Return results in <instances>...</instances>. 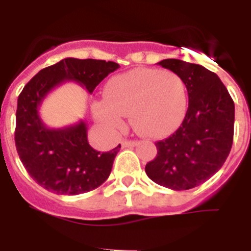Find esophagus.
Returning a JSON list of instances; mask_svg holds the SVG:
<instances>
[{
  "mask_svg": "<svg viewBox=\"0 0 251 251\" xmlns=\"http://www.w3.org/2000/svg\"><path fill=\"white\" fill-rule=\"evenodd\" d=\"M137 145L136 141H123L122 142V146L123 147H134Z\"/></svg>",
  "mask_w": 251,
  "mask_h": 251,
  "instance_id": "obj_1",
  "label": "esophagus"
}]
</instances>
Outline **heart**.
Listing matches in <instances>:
<instances>
[{
  "instance_id": "b5f03b06",
  "label": "heart",
  "mask_w": 251,
  "mask_h": 251,
  "mask_svg": "<svg viewBox=\"0 0 251 251\" xmlns=\"http://www.w3.org/2000/svg\"><path fill=\"white\" fill-rule=\"evenodd\" d=\"M103 100L94 105L97 121L109 132L124 126L130 114L137 130L159 138L179 127L187 112V88L176 73L161 69L139 68L112 77Z\"/></svg>"
}]
</instances>
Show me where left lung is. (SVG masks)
Segmentation results:
<instances>
[{
  "mask_svg": "<svg viewBox=\"0 0 251 251\" xmlns=\"http://www.w3.org/2000/svg\"><path fill=\"white\" fill-rule=\"evenodd\" d=\"M182 77L188 108L178 129L156 143L157 156L146 165L153 182L175 191L201 185L223 167L234 139L235 105L220 77L199 64L159 61Z\"/></svg>",
  "mask_w": 251,
  "mask_h": 251,
  "instance_id": "obj_1",
  "label": "left lung"
}]
</instances>
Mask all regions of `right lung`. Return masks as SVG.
I'll return each instance as SVG.
<instances>
[{"label": "right lung", "instance_id": "obj_1", "mask_svg": "<svg viewBox=\"0 0 251 251\" xmlns=\"http://www.w3.org/2000/svg\"><path fill=\"white\" fill-rule=\"evenodd\" d=\"M119 68L105 60L66 57L40 70L17 99L15 143L27 174L48 191L79 195L99 187L109 177L121 145L98 152L88 142L84 121L49 128L39 108L46 95L65 81H76L92 94L104 77Z\"/></svg>", "mask_w": 251, "mask_h": 251}]
</instances>
